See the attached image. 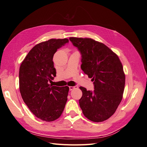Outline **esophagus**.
Instances as JSON below:
<instances>
[{
    "instance_id": "obj_1",
    "label": "esophagus",
    "mask_w": 147,
    "mask_h": 147,
    "mask_svg": "<svg viewBox=\"0 0 147 147\" xmlns=\"http://www.w3.org/2000/svg\"><path fill=\"white\" fill-rule=\"evenodd\" d=\"M77 88H78V86H77V85H75L74 86H69V90L70 91H72V90H74V89Z\"/></svg>"
}]
</instances>
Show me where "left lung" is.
<instances>
[{
	"instance_id": "8db88e82",
	"label": "left lung",
	"mask_w": 147,
	"mask_h": 147,
	"mask_svg": "<svg viewBox=\"0 0 147 147\" xmlns=\"http://www.w3.org/2000/svg\"><path fill=\"white\" fill-rule=\"evenodd\" d=\"M82 56L81 69L92 78L94 91L80 87L79 100L83 115L94 122H102L115 112L121 102L125 75L118 56L104 43L88 38L70 37Z\"/></svg>"
}]
</instances>
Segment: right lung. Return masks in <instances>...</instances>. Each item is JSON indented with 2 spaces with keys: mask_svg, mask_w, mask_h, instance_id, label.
I'll return each mask as SVG.
<instances>
[{
  "mask_svg": "<svg viewBox=\"0 0 147 147\" xmlns=\"http://www.w3.org/2000/svg\"><path fill=\"white\" fill-rule=\"evenodd\" d=\"M69 43L67 38L40 43L28 53L20 68V91L24 103L39 119L53 121L63 113L67 100L68 86H51L56 76L53 58L57 49Z\"/></svg>",
  "mask_w": 147,
  "mask_h": 147,
  "instance_id": "1",
  "label": "right lung"
}]
</instances>
